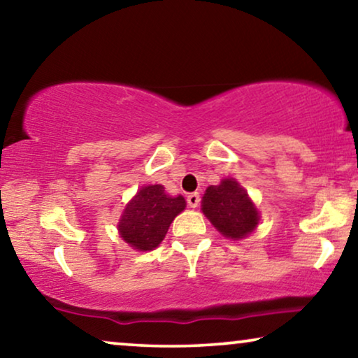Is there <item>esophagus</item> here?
Returning <instances> with one entry per match:
<instances>
[{"label":"esophagus","instance_id":"esophagus-1","mask_svg":"<svg viewBox=\"0 0 358 358\" xmlns=\"http://www.w3.org/2000/svg\"><path fill=\"white\" fill-rule=\"evenodd\" d=\"M199 203H200V195H199V192H192V194L187 195V205H189L190 208L199 207Z\"/></svg>","mask_w":358,"mask_h":358}]
</instances>
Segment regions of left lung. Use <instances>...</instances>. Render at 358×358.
Returning <instances> with one entry per match:
<instances>
[{
  "instance_id": "8db88e82",
  "label": "left lung",
  "mask_w": 358,
  "mask_h": 358,
  "mask_svg": "<svg viewBox=\"0 0 358 358\" xmlns=\"http://www.w3.org/2000/svg\"><path fill=\"white\" fill-rule=\"evenodd\" d=\"M202 212L229 239H243L256 229L259 212L246 190L231 178L210 185L202 199Z\"/></svg>"
}]
</instances>
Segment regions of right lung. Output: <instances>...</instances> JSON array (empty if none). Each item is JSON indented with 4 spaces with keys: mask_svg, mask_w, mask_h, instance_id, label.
<instances>
[{
    "mask_svg": "<svg viewBox=\"0 0 358 358\" xmlns=\"http://www.w3.org/2000/svg\"><path fill=\"white\" fill-rule=\"evenodd\" d=\"M184 208L182 195L171 197L161 184L143 185L122 213L120 236L136 251H151L159 246L169 224Z\"/></svg>",
    "mask_w": 358,
    "mask_h": 358,
    "instance_id": "add662e5",
    "label": "right lung"
}]
</instances>
